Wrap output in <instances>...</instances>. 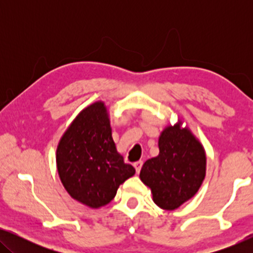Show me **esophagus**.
<instances>
[{
  "instance_id": "esophagus-1",
  "label": "esophagus",
  "mask_w": 253,
  "mask_h": 253,
  "mask_svg": "<svg viewBox=\"0 0 253 253\" xmlns=\"http://www.w3.org/2000/svg\"><path fill=\"white\" fill-rule=\"evenodd\" d=\"M141 166H143V161H137V162H134V164H133V167L136 168L137 174H139V171H140V169H141Z\"/></svg>"
}]
</instances>
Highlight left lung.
I'll list each match as a JSON object with an SVG mask.
<instances>
[{
  "label": "left lung",
  "instance_id": "obj_1",
  "mask_svg": "<svg viewBox=\"0 0 253 253\" xmlns=\"http://www.w3.org/2000/svg\"><path fill=\"white\" fill-rule=\"evenodd\" d=\"M158 157L148 159L140 179L150 186L153 202L164 210H175L192 198L206 174V155L202 144L188 127L168 126L159 138Z\"/></svg>",
  "mask_w": 253,
  "mask_h": 253
}]
</instances>
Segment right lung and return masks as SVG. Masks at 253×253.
Segmentation results:
<instances>
[{
  "label": "right lung",
  "mask_w": 253,
  "mask_h": 253,
  "mask_svg": "<svg viewBox=\"0 0 253 253\" xmlns=\"http://www.w3.org/2000/svg\"><path fill=\"white\" fill-rule=\"evenodd\" d=\"M57 171L72 198L92 209L105 206L119 186L134 175L117 153L103 102H95L76 117L58 143Z\"/></svg>",
  "instance_id": "obj_1"
}]
</instances>
